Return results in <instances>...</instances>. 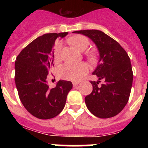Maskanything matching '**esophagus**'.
<instances>
[{
    "mask_svg": "<svg viewBox=\"0 0 148 148\" xmlns=\"http://www.w3.org/2000/svg\"><path fill=\"white\" fill-rule=\"evenodd\" d=\"M79 83H80L79 82H73V86H74V87H76V86L78 85V84H79Z\"/></svg>",
    "mask_w": 148,
    "mask_h": 148,
    "instance_id": "34e87169",
    "label": "esophagus"
}]
</instances>
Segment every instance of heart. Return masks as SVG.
Masks as SVG:
<instances>
[{
  "instance_id": "b5f03b06",
  "label": "heart",
  "mask_w": 148,
  "mask_h": 148,
  "mask_svg": "<svg viewBox=\"0 0 148 148\" xmlns=\"http://www.w3.org/2000/svg\"><path fill=\"white\" fill-rule=\"evenodd\" d=\"M69 41L79 51L86 50L90 44L88 38L82 35H75L69 39ZM61 50H62L61 43H56L55 44L54 51H53V56L56 61H58L61 59ZM88 57L90 60H93V56L91 54H88ZM87 72H88V66L85 63H79V64L65 63L58 67V75L60 78L65 80L77 82L80 80Z\"/></svg>"
}]
</instances>
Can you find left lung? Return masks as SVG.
Instances as JSON below:
<instances>
[{
	"label": "left lung",
	"mask_w": 148,
	"mask_h": 148,
	"mask_svg": "<svg viewBox=\"0 0 148 148\" xmlns=\"http://www.w3.org/2000/svg\"><path fill=\"white\" fill-rule=\"evenodd\" d=\"M73 33L90 38L100 54L99 64L92 73L99 81L90 82L92 91L85 97L87 108L101 119L116 116L127 103L133 84V70L127 53L116 40L100 30H79ZM101 81L103 84L100 86Z\"/></svg>",
	"instance_id": "1"
}]
</instances>
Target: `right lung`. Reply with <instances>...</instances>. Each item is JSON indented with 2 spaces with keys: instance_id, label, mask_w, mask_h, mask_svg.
Masks as SVG:
<instances>
[{
  "instance_id": "1",
  "label": "right lung",
  "mask_w": 148,
  "mask_h": 148,
  "mask_svg": "<svg viewBox=\"0 0 148 148\" xmlns=\"http://www.w3.org/2000/svg\"><path fill=\"white\" fill-rule=\"evenodd\" d=\"M67 34H44L23 48L16 58L15 81L20 100L29 113L40 119L58 116L73 87L71 82L60 80L54 88H49L47 82L54 65L55 41Z\"/></svg>"
}]
</instances>
